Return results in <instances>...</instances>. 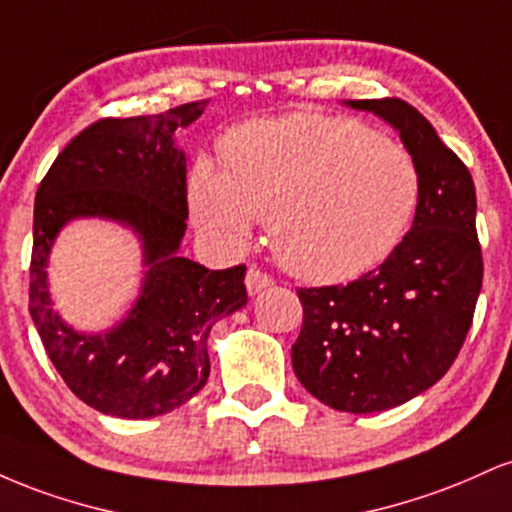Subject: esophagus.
<instances>
[{"label":"esophagus","instance_id":"obj_1","mask_svg":"<svg viewBox=\"0 0 512 512\" xmlns=\"http://www.w3.org/2000/svg\"><path fill=\"white\" fill-rule=\"evenodd\" d=\"M245 286H248L250 296H255V293H260L267 289V286H272V276L260 272L257 267H250L248 274H245Z\"/></svg>","mask_w":512,"mask_h":512}]
</instances>
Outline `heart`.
I'll list each match as a JSON object with an SVG mask.
<instances>
[{"mask_svg":"<svg viewBox=\"0 0 512 512\" xmlns=\"http://www.w3.org/2000/svg\"><path fill=\"white\" fill-rule=\"evenodd\" d=\"M226 170L199 158L190 209L223 250L267 219L291 274L337 284L397 248L416 214L421 175L402 144L351 117L289 113L245 122L223 139Z\"/></svg>","mask_w":512,"mask_h":512,"instance_id":"heart-1","label":"heart"}]
</instances>
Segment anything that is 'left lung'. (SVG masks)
Here are the masks:
<instances>
[{
  "instance_id": "8db88e82",
  "label": "left lung",
  "mask_w": 512,
  "mask_h": 512,
  "mask_svg": "<svg viewBox=\"0 0 512 512\" xmlns=\"http://www.w3.org/2000/svg\"><path fill=\"white\" fill-rule=\"evenodd\" d=\"M399 132L421 175L411 231L346 286L298 289L296 378L327 407L385 411L436 385L460 354L481 291L477 192L469 170L414 105L346 101Z\"/></svg>"
}]
</instances>
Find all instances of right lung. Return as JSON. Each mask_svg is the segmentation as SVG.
I'll list each match as a JSON object with an SVG mask.
<instances>
[{"label": "right lung", "mask_w": 512, "mask_h": 512, "mask_svg": "<svg viewBox=\"0 0 512 512\" xmlns=\"http://www.w3.org/2000/svg\"><path fill=\"white\" fill-rule=\"evenodd\" d=\"M204 108L197 101L93 122L64 146L35 195L28 310L69 390L117 419H154L190 402L209 378L211 327L248 303L243 264L209 272L180 255L187 161L175 134ZM76 218L115 220L143 240V291L105 333L74 331L51 310L49 250Z\"/></svg>", "instance_id": "right-lung-1"}]
</instances>
